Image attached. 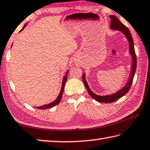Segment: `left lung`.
<instances>
[{"label":"left lung","mask_w":150,"mask_h":150,"mask_svg":"<svg viewBox=\"0 0 150 150\" xmlns=\"http://www.w3.org/2000/svg\"><path fill=\"white\" fill-rule=\"evenodd\" d=\"M110 18H111V22H110V29L113 30H117V31H121L122 34H123L126 39H127L128 42L129 44V52L130 54V56L132 57V65L131 67H130V73L129 76V79H128L127 82L126 84L122 87V88L119 90L117 92H115L114 94H110V95H106V96H100V95H97L94 94L92 92L90 87L88 86V83H87L86 79H85V74L83 73V81L87 91L88 92L89 94L92 98L96 100L97 102H103V103H111L116 101V100L121 98V97L125 96L129 91L130 90V86L133 81V78L135 74L136 69H137V56H136L135 50H134V42H133V39L132 37V35L130 34V32L126 26L124 24H122L119 19L115 16L111 15L110 16Z\"/></svg>","instance_id":"8db88e82"}]
</instances>
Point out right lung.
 <instances>
[{
  "instance_id": "add662e5",
  "label": "right lung",
  "mask_w": 150,
  "mask_h": 150,
  "mask_svg": "<svg viewBox=\"0 0 150 150\" xmlns=\"http://www.w3.org/2000/svg\"><path fill=\"white\" fill-rule=\"evenodd\" d=\"M27 25V23L25 24L23 26V28H22V29L21 30L20 32H21L22 30L25 28V26ZM67 73H68V71L66 72V74L65 75V76L64 77L63 79V81H62V88H61V91L60 92H59V94L58 95V96L57 98L54 100V102H51L50 103H48V104H45V105H43L42 106H39V107H37L36 108L37 109H39V110H47V109H50L51 108L54 107V106H55L56 105H58V103L60 102V100L62 99V94H63V92H64V86H65V84H66V82L67 81Z\"/></svg>"
}]
</instances>
